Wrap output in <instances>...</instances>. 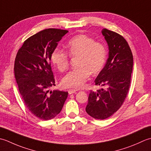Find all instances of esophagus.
<instances>
[{
    "instance_id": "34e87169",
    "label": "esophagus",
    "mask_w": 151,
    "mask_h": 151,
    "mask_svg": "<svg viewBox=\"0 0 151 151\" xmlns=\"http://www.w3.org/2000/svg\"><path fill=\"white\" fill-rule=\"evenodd\" d=\"M68 91V93L70 94H73V93H76V90H75V89H69V90Z\"/></svg>"
}]
</instances>
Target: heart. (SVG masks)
Instances as JSON below:
<instances>
[{
	"instance_id": "1",
	"label": "heart",
	"mask_w": 151,
	"mask_h": 151,
	"mask_svg": "<svg viewBox=\"0 0 151 151\" xmlns=\"http://www.w3.org/2000/svg\"><path fill=\"white\" fill-rule=\"evenodd\" d=\"M66 48L70 57H78V67L68 73L61 84L65 88L83 87L91 73L96 74L103 68L106 60V48L102 43L95 42L94 38L85 35H78L70 39ZM51 60L60 72H64L68 68L70 57L66 51L56 48L51 54Z\"/></svg>"
}]
</instances>
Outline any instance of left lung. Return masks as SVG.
Returning <instances> with one entry per match:
<instances>
[{
	"label": "left lung",
	"mask_w": 151,
	"mask_h": 151,
	"mask_svg": "<svg viewBox=\"0 0 151 151\" xmlns=\"http://www.w3.org/2000/svg\"><path fill=\"white\" fill-rule=\"evenodd\" d=\"M109 46V57L95 79V85L104 86L90 91L85 110L92 117H109L122 105L130 88L133 68V55L125 38L107 29L101 30Z\"/></svg>",
	"instance_id": "1"
}]
</instances>
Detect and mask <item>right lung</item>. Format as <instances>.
Returning a JSON list of instances; mask_svg holds the SVG:
<instances>
[{
    "label": "right lung",
    "mask_w": 151,
    "mask_h": 151,
    "mask_svg": "<svg viewBox=\"0 0 151 151\" xmlns=\"http://www.w3.org/2000/svg\"><path fill=\"white\" fill-rule=\"evenodd\" d=\"M66 30L47 29L27 38L18 50L14 74L24 104L30 112L44 121L55 117L63 109L68 92L47 89L55 85L51 54Z\"/></svg>",
    "instance_id": "obj_1"
}]
</instances>
